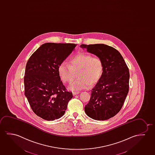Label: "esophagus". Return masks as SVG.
I'll return each instance as SVG.
<instances>
[{
	"instance_id": "esophagus-1",
	"label": "esophagus",
	"mask_w": 155,
	"mask_h": 155,
	"mask_svg": "<svg viewBox=\"0 0 155 155\" xmlns=\"http://www.w3.org/2000/svg\"><path fill=\"white\" fill-rule=\"evenodd\" d=\"M79 93V92H73V95H76L78 94Z\"/></svg>"
}]
</instances>
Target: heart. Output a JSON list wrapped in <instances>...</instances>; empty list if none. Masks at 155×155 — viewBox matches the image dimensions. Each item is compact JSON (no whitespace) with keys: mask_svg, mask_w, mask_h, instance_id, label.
Here are the masks:
<instances>
[{"mask_svg":"<svg viewBox=\"0 0 155 155\" xmlns=\"http://www.w3.org/2000/svg\"><path fill=\"white\" fill-rule=\"evenodd\" d=\"M103 64L101 58L91 54L79 53L70 58L69 64L63 62L58 68V76L64 83H71L74 72L78 71L77 79L68 87L71 91H79L94 85L101 78Z\"/></svg>","mask_w":155,"mask_h":155,"instance_id":"heart-1","label":"heart"}]
</instances>
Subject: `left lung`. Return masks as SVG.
Returning a JSON list of instances; mask_svg holds the SVG:
<instances>
[{"label": "left lung", "mask_w": 155, "mask_h": 155, "mask_svg": "<svg viewBox=\"0 0 155 155\" xmlns=\"http://www.w3.org/2000/svg\"><path fill=\"white\" fill-rule=\"evenodd\" d=\"M81 47L100 58L103 64L102 76L92 90L85 112L97 120L110 119L119 112L128 94V67L120 53L114 47L103 44H82Z\"/></svg>", "instance_id": "8db88e82"}]
</instances>
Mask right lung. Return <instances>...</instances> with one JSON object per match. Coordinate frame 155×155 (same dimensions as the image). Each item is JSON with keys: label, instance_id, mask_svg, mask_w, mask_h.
Masks as SVG:
<instances>
[{"label": "right lung", "instance_id": "obj_1", "mask_svg": "<svg viewBox=\"0 0 155 155\" xmlns=\"http://www.w3.org/2000/svg\"><path fill=\"white\" fill-rule=\"evenodd\" d=\"M74 44L47 43L32 54L25 67V94L35 114L47 120L63 116L72 93L58 76V65L74 51Z\"/></svg>", "mask_w": 155, "mask_h": 155}]
</instances>
